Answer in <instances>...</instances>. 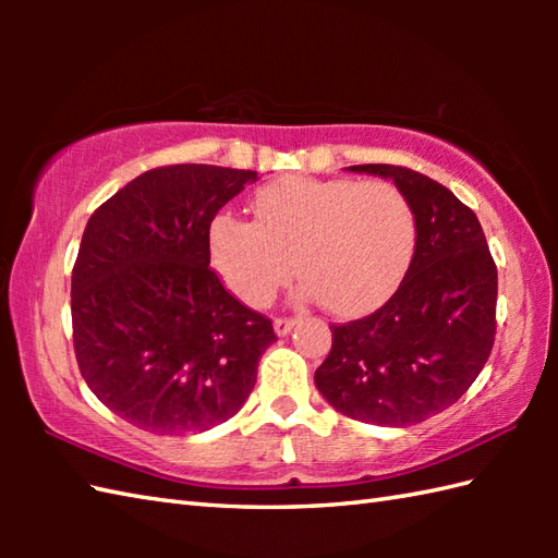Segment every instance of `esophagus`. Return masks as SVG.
Instances as JSON below:
<instances>
[{
    "label": "esophagus",
    "instance_id": "1",
    "mask_svg": "<svg viewBox=\"0 0 558 558\" xmlns=\"http://www.w3.org/2000/svg\"><path fill=\"white\" fill-rule=\"evenodd\" d=\"M294 324H298V318H292V316H278L276 322H272V328H276V333L282 338V336L290 333V330L294 328Z\"/></svg>",
    "mask_w": 558,
    "mask_h": 558
}]
</instances>
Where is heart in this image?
I'll return each mask as SVG.
<instances>
[{
    "label": "heart",
    "instance_id": "obj_1",
    "mask_svg": "<svg viewBox=\"0 0 558 558\" xmlns=\"http://www.w3.org/2000/svg\"><path fill=\"white\" fill-rule=\"evenodd\" d=\"M252 210L254 222L220 213L208 230L213 268L248 306L270 304L294 266L302 298L338 316L364 314L410 268L417 222L390 182L290 174L258 189Z\"/></svg>",
    "mask_w": 558,
    "mask_h": 558
}]
</instances>
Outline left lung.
<instances>
[{
	"label": "left lung",
	"instance_id": "obj_1",
	"mask_svg": "<svg viewBox=\"0 0 558 558\" xmlns=\"http://www.w3.org/2000/svg\"><path fill=\"white\" fill-rule=\"evenodd\" d=\"M410 198L417 242L400 288L374 314L330 326L333 345L314 374L338 412L408 426L453 405L487 364L499 276L472 208L432 177L400 165H352Z\"/></svg>",
	"mask_w": 558,
	"mask_h": 558
}]
</instances>
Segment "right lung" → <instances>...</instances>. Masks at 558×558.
<instances>
[{
	"label": "right lung",
	"mask_w": 558,
	"mask_h": 558,
	"mask_svg": "<svg viewBox=\"0 0 558 558\" xmlns=\"http://www.w3.org/2000/svg\"><path fill=\"white\" fill-rule=\"evenodd\" d=\"M256 172L165 165L93 213L71 270L81 376L105 408L150 434L228 422L276 342L270 318L225 290L210 264L216 213Z\"/></svg>",
	"instance_id": "right-lung-1"
}]
</instances>
